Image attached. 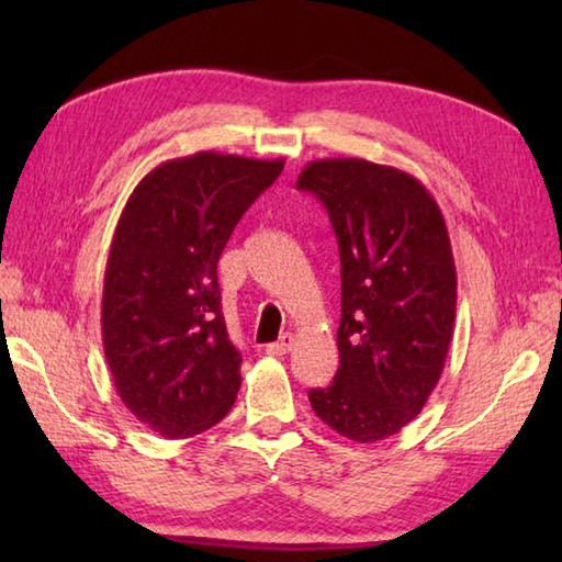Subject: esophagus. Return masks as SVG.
<instances>
[{
  "instance_id": "1",
  "label": "esophagus",
  "mask_w": 562,
  "mask_h": 562,
  "mask_svg": "<svg viewBox=\"0 0 562 562\" xmlns=\"http://www.w3.org/2000/svg\"><path fill=\"white\" fill-rule=\"evenodd\" d=\"M292 345H294V336H292V333H284V336H280L278 342L268 345L266 352L272 355V357H282V355H288L292 350Z\"/></svg>"
}]
</instances>
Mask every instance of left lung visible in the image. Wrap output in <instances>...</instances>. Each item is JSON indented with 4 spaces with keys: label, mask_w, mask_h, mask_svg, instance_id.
Listing matches in <instances>:
<instances>
[{
    "label": "left lung",
    "mask_w": 562,
    "mask_h": 562,
    "mask_svg": "<svg viewBox=\"0 0 562 562\" xmlns=\"http://www.w3.org/2000/svg\"><path fill=\"white\" fill-rule=\"evenodd\" d=\"M340 248V367L312 389L314 413L360 445L415 420L447 362L457 266L445 217L415 176L367 159L304 166Z\"/></svg>",
    "instance_id": "left-lung-1"
}]
</instances>
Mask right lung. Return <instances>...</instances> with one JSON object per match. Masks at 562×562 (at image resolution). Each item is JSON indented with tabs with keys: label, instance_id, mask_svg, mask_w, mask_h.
I'll return each mask as SVG.
<instances>
[{
	"label": "right lung",
	"instance_id": "right-lung-1",
	"mask_svg": "<svg viewBox=\"0 0 562 562\" xmlns=\"http://www.w3.org/2000/svg\"><path fill=\"white\" fill-rule=\"evenodd\" d=\"M282 166L220 151L164 161L117 220L103 280V350L127 411L166 439L205 432L236 401L241 352L226 336L217 262Z\"/></svg>",
	"mask_w": 562,
	"mask_h": 562
}]
</instances>
